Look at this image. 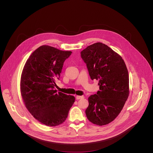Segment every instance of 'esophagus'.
Masks as SVG:
<instances>
[{
    "label": "esophagus",
    "mask_w": 153,
    "mask_h": 153,
    "mask_svg": "<svg viewBox=\"0 0 153 153\" xmlns=\"http://www.w3.org/2000/svg\"><path fill=\"white\" fill-rule=\"evenodd\" d=\"M76 99H77V100H79V99H80L84 98V96H76Z\"/></svg>",
    "instance_id": "obj_1"
}]
</instances>
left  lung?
Segmentation results:
<instances>
[{
  "mask_svg": "<svg viewBox=\"0 0 153 153\" xmlns=\"http://www.w3.org/2000/svg\"><path fill=\"white\" fill-rule=\"evenodd\" d=\"M92 80H99V91L89 97L86 115L89 121L102 126L120 114L129 95V74L122 57L101 42L80 53Z\"/></svg>",
  "mask_w": 153,
  "mask_h": 153,
  "instance_id": "8db88e82",
  "label": "left lung"
}]
</instances>
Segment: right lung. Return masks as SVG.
Here are the masks:
<instances>
[{
	"instance_id": "1",
	"label": "right lung",
	"mask_w": 153,
	"mask_h": 153,
	"mask_svg": "<svg viewBox=\"0 0 153 153\" xmlns=\"http://www.w3.org/2000/svg\"><path fill=\"white\" fill-rule=\"evenodd\" d=\"M48 45L34 51L26 62L21 78V92L25 106L39 122L50 126L64 122L74 102L73 96L57 92L64 61L71 54Z\"/></svg>"
}]
</instances>
